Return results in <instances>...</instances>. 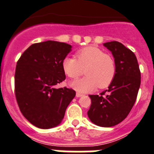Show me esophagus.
Wrapping results in <instances>:
<instances>
[{
	"label": "esophagus",
	"mask_w": 154,
	"mask_h": 154,
	"mask_svg": "<svg viewBox=\"0 0 154 154\" xmlns=\"http://www.w3.org/2000/svg\"><path fill=\"white\" fill-rule=\"evenodd\" d=\"M84 95L83 94H81V93H79V92H77V94H76V96H77V97H82V96Z\"/></svg>",
	"instance_id": "34e87169"
}]
</instances>
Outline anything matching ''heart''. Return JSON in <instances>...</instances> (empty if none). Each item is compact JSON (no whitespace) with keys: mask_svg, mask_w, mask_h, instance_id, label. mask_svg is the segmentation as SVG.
Returning a JSON list of instances; mask_svg holds the SVG:
<instances>
[{"mask_svg":"<svg viewBox=\"0 0 154 154\" xmlns=\"http://www.w3.org/2000/svg\"><path fill=\"white\" fill-rule=\"evenodd\" d=\"M76 59L65 57L62 62L64 73L76 79L85 71L86 77L72 81L69 85L77 91L88 92L98 87L105 88L112 82L116 74L114 59L101 49L88 46L77 51Z\"/></svg>","mask_w":154,"mask_h":154,"instance_id":"heart-1","label":"heart"}]
</instances>
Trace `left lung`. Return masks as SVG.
I'll return each instance as SVG.
<instances>
[{
    "label": "left lung",
    "instance_id": "left-lung-1",
    "mask_svg": "<svg viewBox=\"0 0 154 154\" xmlns=\"http://www.w3.org/2000/svg\"><path fill=\"white\" fill-rule=\"evenodd\" d=\"M116 63V74L109 89L101 95H89L88 118L101 127L114 126L123 121L135 104L141 82L138 61L130 49L117 41L105 42Z\"/></svg>",
    "mask_w": 154,
    "mask_h": 154
}]
</instances>
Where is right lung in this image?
<instances>
[{
    "mask_svg": "<svg viewBox=\"0 0 154 154\" xmlns=\"http://www.w3.org/2000/svg\"><path fill=\"white\" fill-rule=\"evenodd\" d=\"M71 48L69 44L52 40L35 43L17 62L16 100L24 117L40 129L60 125L76 95L71 88H54L66 79L62 62Z\"/></svg>",
    "mask_w": 154,
    "mask_h": 154,
    "instance_id": "right-lung-1",
    "label": "right lung"
}]
</instances>
